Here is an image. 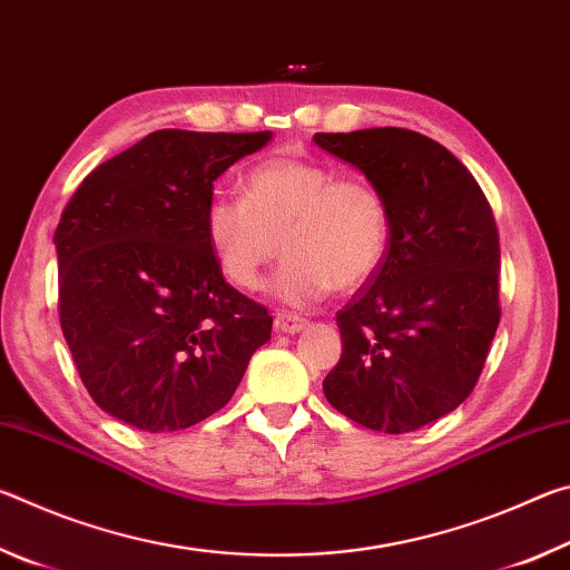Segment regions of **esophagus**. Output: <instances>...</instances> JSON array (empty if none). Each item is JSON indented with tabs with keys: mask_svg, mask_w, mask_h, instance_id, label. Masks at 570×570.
Returning a JSON list of instances; mask_svg holds the SVG:
<instances>
[{
	"mask_svg": "<svg viewBox=\"0 0 570 570\" xmlns=\"http://www.w3.org/2000/svg\"><path fill=\"white\" fill-rule=\"evenodd\" d=\"M274 326H276V332L296 334V332H302V330H304V326H306V320H304V316H296V314H286V312H282V314H276Z\"/></svg>",
	"mask_w": 570,
	"mask_h": 570,
	"instance_id": "obj_1",
	"label": "esophagus"
}]
</instances>
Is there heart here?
Here are the masks:
<instances>
[{
  "instance_id": "obj_1",
  "label": "heart",
  "mask_w": 570,
  "mask_h": 570,
  "mask_svg": "<svg viewBox=\"0 0 570 570\" xmlns=\"http://www.w3.org/2000/svg\"><path fill=\"white\" fill-rule=\"evenodd\" d=\"M244 198L214 196L206 236L230 284L256 292L278 248L286 254L274 294L304 306L354 292L377 274L392 238L384 193L364 178H336L322 163L274 156L244 176Z\"/></svg>"
}]
</instances>
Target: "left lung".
Listing matches in <instances>:
<instances>
[{
	"mask_svg": "<svg viewBox=\"0 0 570 570\" xmlns=\"http://www.w3.org/2000/svg\"><path fill=\"white\" fill-rule=\"evenodd\" d=\"M387 198V256L336 312L342 356L326 374L334 410L402 435L470 397L500 324V240L472 173L428 135L404 128L316 132Z\"/></svg>",
	"mask_w": 570,
	"mask_h": 570,
	"instance_id": "8db88e82",
	"label": "left lung"
}]
</instances>
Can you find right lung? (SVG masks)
<instances>
[{
  "label": "right lung",
  "mask_w": 570,
  "mask_h": 570,
  "mask_svg": "<svg viewBox=\"0 0 570 570\" xmlns=\"http://www.w3.org/2000/svg\"><path fill=\"white\" fill-rule=\"evenodd\" d=\"M272 132L156 130L100 163L55 230L60 326L100 410L176 432L234 397L272 314L230 286L206 236L214 180Z\"/></svg>",
  "instance_id": "obj_1"
}]
</instances>
